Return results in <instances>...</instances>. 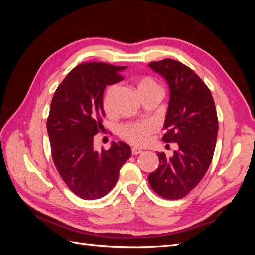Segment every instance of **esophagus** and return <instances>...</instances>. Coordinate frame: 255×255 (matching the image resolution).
I'll list each match as a JSON object with an SVG mask.
<instances>
[{
    "mask_svg": "<svg viewBox=\"0 0 255 255\" xmlns=\"http://www.w3.org/2000/svg\"><path fill=\"white\" fill-rule=\"evenodd\" d=\"M131 152H132V155H138L140 153H142L143 151L141 149H139V148H132L131 149Z\"/></svg>",
    "mask_w": 255,
    "mask_h": 255,
    "instance_id": "esophagus-1",
    "label": "esophagus"
}]
</instances>
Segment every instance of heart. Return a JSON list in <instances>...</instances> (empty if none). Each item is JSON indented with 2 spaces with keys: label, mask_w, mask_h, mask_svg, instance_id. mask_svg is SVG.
Here are the masks:
<instances>
[{
  "label": "heart",
  "mask_w": 255,
  "mask_h": 255,
  "mask_svg": "<svg viewBox=\"0 0 255 255\" xmlns=\"http://www.w3.org/2000/svg\"><path fill=\"white\" fill-rule=\"evenodd\" d=\"M137 89L140 95L143 96L145 94L152 93V92H162L159 84L151 78H142L139 80L137 84ZM117 85H112L107 89L106 94L103 101V106L105 111H110L112 104L117 93ZM155 130V126L153 123H134L124 125L119 128V134L128 142L136 145H143L148 143L150 140V134Z\"/></svg>",
  "instance_id": "obj_1"
}]
</instances>
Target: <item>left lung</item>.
Here are the masks:
<instances>
[{"label": "left lung", "instance_id": "left-lung-1", "mask_svg": "<svg viewBox=\"0 0 255 255\" xmlns=\"http://www.w3.org/2000/svg\"><path fill=\"white\" fill-rule=\"evenodd\" d=\"M163 78L170 100L162 138L177 143L172 156L158 153L160 164L148 176L153 191L166 199H180L192 191L207 172L215 152L218 118L213 95L198 75L185 64L164 59L148 64Z\"/></svg>", "mask_w": 255, "mask_h": 255}]
</instances>
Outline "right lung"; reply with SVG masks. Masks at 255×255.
Here are the masks:
<instances>
[{
  "label": "right lung",
  "mask_w": 255,
  "mask_h": 255,
  "mask_svg": "<svg viewBox=\"0 0 255 255\" xmlns=\"http://www.w3.org/2000/svg\"><path fill=\"white\" fill-rule=\"evenodd\" d=\"M126 69L104 62L79 64L53 94L47 121L52 159L67 186L82 199H99L110 193L131 156V148L122 141H113L102 152L93 147L105 115L104 90L119 82Z\"/></svg>",
  "instance_id": "add662e5"
}]
</instances>
